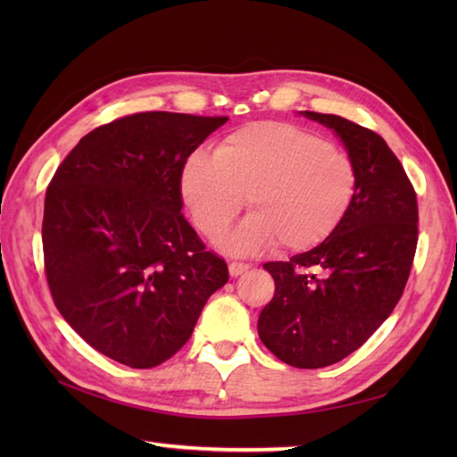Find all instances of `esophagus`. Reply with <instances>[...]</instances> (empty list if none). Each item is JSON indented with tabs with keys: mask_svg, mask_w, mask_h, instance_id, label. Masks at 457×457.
Returning a JSON list of instances; mask_svg holds the SVG:
<instances>
[{
	"mask_svg": "<svg viewBox=\"0 0 457 457\" xmlns=\"http://www.w3.org/2000/svg\"><path fill=\"white\" fill-rule=\"evenodd\" d=\"M249 263H244V261H231L229 263V275L231 277H239V275H244L245 270H249Z\"/></svg>",
	"mask_w": 457,
	"mask_h": 457,
	"instance_id": "1",
	"label": "esophagus"
}]
</instances>
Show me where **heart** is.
<instances>
[{
	"instance_id": "b5f03b06",
	"label": "heart",
	"mask_w": 457,
	"mask_h": 457,
	"mask_svg": "<svg viewBox=\"0 0 457 457\" xmlns=\"http://www.w3.org/2000/svg\"><path fill=\"white\" fill-rule=\"evenodd\" d=\"M355 161L337 145L285 121L228 133L213 157L192 154L180 192L196 228L218 239L241 208L251 216L223 239L231 251L316 247L342 226L357 198Z\"/></svg>"
}]
</instances>
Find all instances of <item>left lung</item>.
Returning a JSON list of instances; mask_svg holds the SVG:
<instances>
[{
  "instance_id": "obj_1",
  "label": "left lung",
  "mask_w": 457,
  "mask_h": 457,
  "mask_svg": "<svg viewBox=\"0 0 457 457\" xmlns=\"http://www.w3.org/2000/svg\"><path fill=\"white\" fill-rule=\"evenodd\" d=\"M304 115L344 141L357 164V198L318 247L263 265L275 278V296L257 329L280 361L318 369L361 347L401 300L419 244V204L381 135L339 115Z\"/></svg>"
}]
</instances>
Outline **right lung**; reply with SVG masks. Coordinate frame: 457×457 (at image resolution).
Listing matches in <instances>:
<instances>
[{
  "label": "right lung",
  "mask_w": 457,
  "mask_h": 457,
  "mask_svg": "<svg viewBox=\"0 0 457 457\" xmlns=\"http://www.w3.org/2000/svg\"><path fill=\"white\" fill-rule=\"evenodd\" d=\"M226 115L141 112L100 125L48 184L45 273L54 306L86 344L151 369L188 342L226 261L182 216L180 174Z\"/></svg>",
  "instance_id": "right-lung-1"
}]
</instances>
